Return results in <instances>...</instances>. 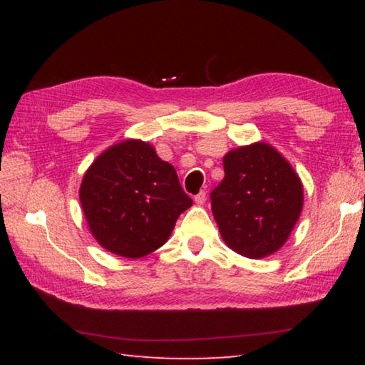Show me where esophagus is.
Masks as SVG:
<instances>
[{"instance_id":"obj_1","label":"esophagus","mask_w":365,"mask_h":365,"mask_svg":"<svg viewBox=\"0 0 365 365\" xmlns=\"http://www.w3.org/2000/svg\"><path fill=\"white\" fill-rule=\"evenodd\" d=\"M206 191H200V193L195 196V202L196 205H202V202H206Z\"/></svg>"}]
</instances>
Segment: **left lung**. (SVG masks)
I'll list each match as a JSON object with an SVG mask.
<instances>
[{"mask_svg":"<svg viewBox=\"0 0 365 365\" xmlns=\"http://www.w3.org/2000/svg\"><path fill=\"white\" fill-rule=\"evenodd\" d=\"M224 172L211 191L224 242L251 259L280 250L302 209V185L288 160L270 145L255 143L227 153Z\"/></svg>","mask_w":365,"mask_h":365,"instance_id":"8db88e82","label":"left lung"}]
</instances>
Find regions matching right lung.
Returning a JSON list of instances; mask_svg holds the SVG:
<instances>
[{
	"label": "right lung",
	"instance_id": "obj_1",
	"mask_svg": "<svg viewBox=\"0 0 365 365\" xmlns=\"http://www.w3.org/2000/svg\"><path fill=\"white\" fill-rule=\"evenodd\" d=\"M80 202L103 248L137 259L168 242L193 200L151 145L127 140L110 146L86 170Z\"/></svg>",
	"mask_w": 365,
	"mask_h": 365
}]
</instances>
